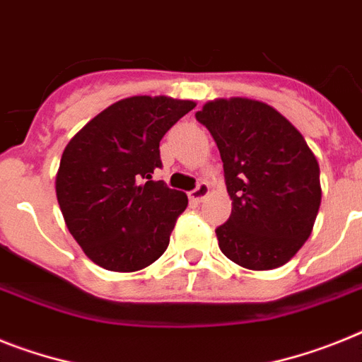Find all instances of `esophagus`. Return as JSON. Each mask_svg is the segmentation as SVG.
<instances>
[{
  "mask_svg": "<svg viewBox=\"0 0 362 362\" xmlns=\"http://www.w3.org/2000/svg\"><path fill=\"white\" fill-rule=\"evenodd\" d=\"M208 193H209V184H206V182H200L199 186H197L195 189L189 193V200L191 202H195V204H199V202H202V200L208 197Z\"/></svg>",
  "mask_w": 362,
  "mask_h": 362,
  "instance_id": "34e87169",
  "label": "esophagus"
}]
</instances>
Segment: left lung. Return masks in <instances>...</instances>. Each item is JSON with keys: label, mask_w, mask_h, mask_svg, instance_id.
Instances as JSON below:
<instances>
[{"label": "left lung", "mask_w": 362, "mask_h": 362, "mask_svg": "<svg viewBox=\"0 0 362 362\" xmlns=\"http://www.w3.org/2000/svg\"><path fill=\"white\" fill-rule=\"evenodd\" d=\"M214 136L232 199L215 230L228 259L250 270L285 265L311 235L320 208V169L303 136L272 106L215 99L195 114Z\"/></svg>", "instance_id": "obj_1"}]
</instances>
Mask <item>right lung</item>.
Returning a JSON list of instances; mask_svg holds the SVG:
<instances>
[{
	"instance_id": "obj_1",
	"label": "right lung",
	"mask_w": 362,
	"mask_h": 362,
	"mask_svg": "<svg viewBox=\"0 0 362 362\" xmlns=\"http://www.w3.org/2000/svg\"><path fill=\"white\" fill-rule=\"evenodd\" d=\"M193 101L136 95L97 114L64 148L57 199L66 226L90 259L114 272H134L165 252L182 191L153 180L162 167L160 141Z\"/></svg>"
}]
</instances>
